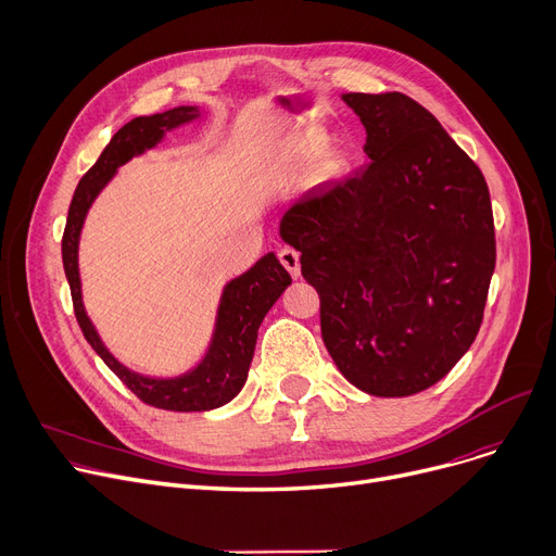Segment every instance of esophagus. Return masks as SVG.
Masks as SVG:
<instances>
[{"label": "esophagus", "mask_w": 556, "mask_h": 556, "mask_svg": "<svg viewBox=\"0 0 556 556\" xmlns=\"http://www.w3.org/2000/svg\"><path fill=\"white\" fill-rule=\"evenodd\" d=\"M278 257L282 262V267L289 271V276H292V278L301 276V260H299L301 255H299V251H294L292 247H282L278 251Z\"/></svg>", "instance_id": "34e87169"}]
</instances>
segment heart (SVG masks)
<instances>
[{
	"label": "heart",
	"instance_id": "1",
	"mask_svg": "<svg viewBox=\"0 0 556 556\" xmlns=\"http://www.w3.org/2000/svg\"><path fill=\"white\" fill-rule=\"evenodd\" d=\"M324 147H326V140H324L321 136H314V138L305 140V142L301 144L299 153H296V165H299V167H305V165L314 163L316 157H319V155L324 153ZM341 165H343L341 155H339L337 151H328V153H324L321 163H319V174H321L324 178L337 176V174L341 172Z\"/></svg>",
	"mask_w": 556,
	"mask_h": 556
}]
</instances>
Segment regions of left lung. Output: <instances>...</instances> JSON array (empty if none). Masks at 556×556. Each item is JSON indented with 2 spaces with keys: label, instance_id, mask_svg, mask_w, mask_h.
<instances>
[{
  "label": "left lung",
  "instance_id": "8db88e82",
  "mask_svg": "<svg viewBox=\"0 0 556 556\" xmlns=\"http://www.w3.org/2000/svg\"><path fill=\"white\" fill-rule=\"evenodd\" d=\"M341 99L368 165L316 185L280 219L321 299L341 376L380 399L437 384L482 326L495 269L486 180L439 119L403 92Z\"/></svg>",
  "mask_w": 556,
  "mask_h": 556
}]
</instances>
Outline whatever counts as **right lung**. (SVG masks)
I'll use <instances>...</instances> for the list:
<instances>
[{"instance_id": "1", "label": "right lung", "mask_w": 556, "mask_h": 556, "mask_svg": "<svg viewBox=\"0 0 556 556\" xmlns=\"http://www.w3.org/2000/svg\"><path fill=\"white\" fill-rule=\"evenodd\" d=\"M201 113L197 105H178V109L136 117L124 124L113 140L105 144L99 161L76 185L67 224L63 232V267L70 282L76 321L81 326L94 353L105 366L134 391L138 399L151 407L169 412H207L230 403L242 391L257 341V328L280 294L292 285V276L285 271L274 253L262 255L249 271L232 278L222 292L217 307L215 332L203 359L192 371L176 378H149L130 371L109 349L92 326L84 307L81 276H78V240H81L84 222L99 192L109 185L115 172L130 157L153 149L165 138L167 130L197 119Z\"/></svg>"}]
</instances>
